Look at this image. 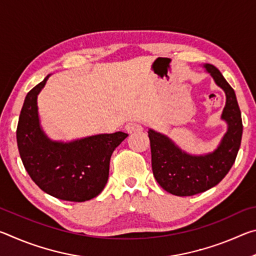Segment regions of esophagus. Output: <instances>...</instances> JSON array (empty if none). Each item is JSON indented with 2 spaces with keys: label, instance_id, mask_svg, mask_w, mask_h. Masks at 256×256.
Listing matches in <instances>:
<instances>
[{
  "label": "esophagus",
  "instance_id": "obj_1",
  "mask_svg": "<svg viewBox=\"0 0 256 256\" xmlns=\"http://www.w3.org/2000/svg\"><path fill=\"white\" fill-rule=\"evenodd\" d=\"M125 130L128 133H136V132H141L144 128H142L141 124H138V123H128L126 126H125Z\"/></svg>",
  "mask_w": 256,
  "mask_h": 256
}]
</instances>
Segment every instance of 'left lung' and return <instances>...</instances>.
<instances>
[{
    "instance_id": "obj_1",
    "label": "left lung",
    "mask_w": 256,
    "mask_h": 256,
    "mask_svg": "<svg viewBox=\"0 0 256 256\" xmlns=\"http://www.w3.org/2000/svg\"><path fill=\"white\" fill-rule=\"evenodd\" d=\"M204 66L226 92L222 118L228 123V131L218 148L206 156H190L167 136L148 131L154 178L164 190L177 196H196L220 183L235 162L242 142V114L235 92L218 68L212 64Z\"/></svg>"
}]
</instances>
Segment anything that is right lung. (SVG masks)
<instances>
[{"mask_svg":"<svg viewBox=\"0 0 256 256\" xmlns=\"http://www.w3.org/2000/svg\"><path fill=\"white\" fill-rule=\"evenodd\" d=\"M48 76L30 90L21 108L16 128L21 160L32 180L50 196L72 202L92 200L105 188L112 151L128 134H98L70 144L50 141L40 128L37 107Z\"/></svg>","mask_w":256,"mask_h":256,"instance_id":"add662e5","label":"right lung"}]
</instances>
